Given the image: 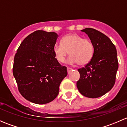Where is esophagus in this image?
<instances>
[{
  "instance_id": "1",
  "label": "esophagus",
  "mask_w": 127,
  "mask_h": 127,
  "mask_svg": "<svg viewBox=\"0 0 127 127\" xmlns=\"http://www.w3.org/2000/svg\"><path fill=\"white\" fill-rule=\"evenodd\" d=\"M72 69L70 68V67H67V72H68V74H69L70 72L72 71Z\"/></svg>"
}]
</instances>
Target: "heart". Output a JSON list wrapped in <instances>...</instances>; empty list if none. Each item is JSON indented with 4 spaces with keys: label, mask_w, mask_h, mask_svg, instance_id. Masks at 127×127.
<instances>
[{
    "label": "heart",
    "mask_w": 127,
    "mask_h": 127,
    "mask_svg": "<svg viewBox=\"0 0 127 127\" xmlns=\"http://www.w3.org/2000/svg\"><path fill=\"white\" fill-rule=\"evenodd\" d=\"M53 53L56 60L63 63L69 52L67 63L84 66L92 60L94 55V45L90 40L84 39L77 34H69L63 37L61 44H55Z\"/></svg>",
    "instance_id": "obj_1"
}]
</instances>
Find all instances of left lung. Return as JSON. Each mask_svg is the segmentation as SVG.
<instances>
[{
	"label": "left lung",
	"mask_w": 127,
	"mask_h": 127,
	"mask_svg": "<svg viewBox=\"0 0 127 127\" xmlns=\"http://www.w3.org/2000/svg\"><path fill=\"white\" fill-rule=\"evenodd\" d=\"M81 31L87 34L95 51L92 60L78 69L80 77L77 87L84 96L98 98L114 85L119 67L117 50L109 38L101 32L93 28H85Z\"/></svg>",
	"instance_id": "obj_1"
}]
</instances>
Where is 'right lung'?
Here are the masks:
<instances>
[{
	"label": "right lung",
	"instance_id": "obj_1",
	"mask_svg": "<svg viewBox=\"0 0 127 127\" xmlns=\"http://www.w3.org/2000/svg\"><path fill=\"white\" fill-rule=\"evenodd\" d=\"M58 37L53 32L36 31L24 39L15 55L13 74L19 92L32 103L43 104L55 99L67 75V67L53 53Z\"/></svg>",
	"mask_w": 127,
	"mask_h": 127
}]
</instances>
